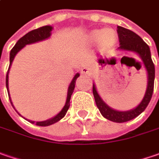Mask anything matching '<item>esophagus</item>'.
Instances as JSON below:
<instances>
[{
    "mask_svg": "<svg viewBox=\"0 0 159 159\" xmlns=\"http://www.w3.org/2000/svg\"><path fill=\"white\" fill-rule=\"evenodd\" d=\"M89 71H90V69H89L87 66H84V67L81 69V74H82V75H87V74H89Z\"/></svg>",
    "mask_w": 159,
    "mask_h": 159,
    "instance_id": "esophagus-1",
    "label": "esophagus"
}]
</instances>
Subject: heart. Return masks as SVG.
Segmentation results:
<instances>
[{
    "instance_id": "obj_1",
    "label": "heart",
    "mask_w": 159,
    "mask_h": 159,
    "mask_svg": "<svg viewBox=\"0 0 159 159\" xmlns=\"http://www.w3.org/2000/svg\"><path fill=\"white\" fill-rule=\"evenodd\" d=\"M97 42V49L100 52H107L117 43V34L113 29H93L83 39L84 45H92Z\"/></svg>"
}]
</instances>
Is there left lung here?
I'll return each instance as SVG.
<instances>
[{"mask_svg": "<svg viewBox=\"0 0 159 159\" xmlns=\"http://www.w3.org/2000/svg\"><path fill=\"white\" fill-rule=\"evenodd\" d=\"M116 31H117L119 43H120L118 50L126 51V52H134L137 53L139 55V57L142 59V63L144 64L145 68L148 72V86H147L145 95L142 99V102L135 108L128 110V111H118V110H115L109 106H107V104L102 100L96 90L95 84H93V93L96 105H97L101 115L105 118L116 122V123H124V122L132 120L136 116H138L140 114H142L148 105L149 101L151 100V97H152L153 90H154L155 66L151 59L150 50H149L148 45L138 34H136L135 33L129 30V29L119 26V25L117 26Z\"/></svg>", "mask_w": 159, "mask_h": 159, "instance_id": "1", "label": "left lung"}]
</instances>
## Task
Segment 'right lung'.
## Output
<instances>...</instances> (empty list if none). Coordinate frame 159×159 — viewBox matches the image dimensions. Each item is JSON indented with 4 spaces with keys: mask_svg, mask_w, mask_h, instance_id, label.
Here are the masks:
<instances>
[{
    "mask_svg": "<svg viewBox=\"0 0 159 159\" xmlns=\"http://www.w3.org/2000/svg\"><path fill=\"white\" fill-rule=\"evenodd\" d=\"M52 29H53V27L51 26V25H44V26L39 27L37 29L32 30L29 33H27L26 34H25L23 37H21V38L19 39L17 42V43L15 44V46L12 48V50L11 51V53H10V66H9V69H8V72H7V75H6V87H7V90L8 91H9V71H10V68H11V64H12V61H13V59L15 58L16 54L22 48H24L26 44H31V43H37V42H40V41H43V40L49 38L51 36V34H52L51 32H52ZM79 75H80L77 73L74 76L72 81H71V83L69 84V87H68V90H67V97H66V104L63 107V108L61 109V111L59 112V114L56 115L54 117L51 118V119L42 121V122H35V125H39V126H48V125H53V124L59 122L60 119H62L65 116V115L67 112V110L69 108V106H70V99H71V95H72L73 92H74V89H75V81L79 77ZM9 93V97H10V93ZM10 100H11V105L13 106L11 99H10ZM28 121L30 123H32V124L34 123V121Z\"/></svg>",
    "mask_w": 159,
    "mask_h": 159,
    "instance_id": "add662e5",
    "label": "right lung"
}]
</instances>
